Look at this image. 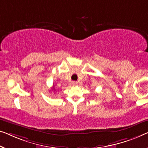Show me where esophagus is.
Here are the masks:
<instances>
[{
	"instance_id": "obj_1",
	"label": "esophagus",
	"mask_w": 148,
	"mask_h": 148,
	"mask_svg": "<svg viewBox=\"0 0 148 148\" xmlns=\"http://www.w3.org/2000/svg\"><path fill=\"white\" fill-rule=\"evenodd\" d=\"M72 85H73V86H76V85H78V82H77L73 81V82H72Z\"/></svg>"
}]
</instances>
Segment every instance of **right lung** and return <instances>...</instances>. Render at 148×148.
Returning <instances> with one entry per match:
<instances>
[{
	"label": "right lung",
	"mask_w": 148,
	"mask_h": 148,
	"mask_svg": "<svg viewBox=\"0 0 148 148\" xmlns=\"http://www.w3.org/2000/svg\"><path fill=\"white\" fill-rule=\"evenodd\" d=\"M53 90H54V91H55V89L54 88V86H53Z\"/></svg>",
	"instance_id": "add662e5"
}]
</instances>
